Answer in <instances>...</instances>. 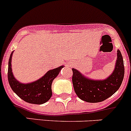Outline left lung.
<instances>
[{"label": "left lung", "mask_w": 131, "mask_h": 131, "mask_svg": "<svg viewBox=\"0 0 131 131\" xmlns=\"http://www.w3.org/2000/svg\"><path fill=\"white\" fill-rule=\"evenodd\" d=\"M117 52L114 71L105 80L90 79L76 69H72L73 87L78 98L89 103H97L107 99L118 90L124 80L125 69L122 53L118 49Z\"/></svg>", "instance_id": "1"}]
</instances>
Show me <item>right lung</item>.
I'll return each mask as SVG.
<instances>
[{
  "label": "right lung",
  "instance_id": "add662e5",
  "mask_svg": "<svg viewBox=\"0 0 131 131\" xmlns=\"http://www.w3.org/2000/svg\"><path fill=\"white\" fill-rule=\"evenodd\" d=\"M13 52L11 53L9 59L7 72L8 82L12 90L21 99L29 104L39 105L48 102L52 96V82L64 66H62L49 70L42 78L31 83H22L16 80L12 72V59Z\"/></svg>",
  "mask_w": 131,
  "mask_h": 131
}]
</instances>
